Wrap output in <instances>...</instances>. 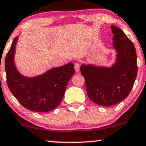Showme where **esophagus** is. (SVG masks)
<instances>
[{"label":"esophagus","mask_w":146,"mask_h":146,"mask_svg":"<svg viewBox=\"0 0 146 146\" xmlns=\"http://www.w3.org/2000/svg\"><path fill=\"white\" fill-rule=\"evenodd\" d=\"M74 68L76 72H78L80 71V64H79L78 62H76L74 64Z\"/></svg>","instance_id":"1"}]
</instances>
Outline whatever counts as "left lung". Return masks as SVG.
<instances>
[{
	"instance_id": "left-lung-1",
	"label": "left lung",
	"mask_w": 146,
	"mask_h": 146,
	"mask_svg": "<svg viewBox=\"0 0 146 146\" xmlns=\"http://www.w3.org/2000/svg\"><path fill=\"white\" fill-rule=\"evenodd\" d=\"M113 47L116 59L111 67L82 64L80 72L85 80L90 100L98 105L111 106L128 96L137 74V54L135 46L124 32L111 26Z\"/></svg>"
}]
</instances>
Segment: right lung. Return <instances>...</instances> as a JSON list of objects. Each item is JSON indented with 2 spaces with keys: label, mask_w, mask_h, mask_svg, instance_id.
Masks as SVG:
<instances>
[{
  "label": "right lung",
  "mask_w": 146,
  "mask_h": 146,
  "mask_svg": "<svg viewBox=\"0 0 146 146\" xmlns=\"http://www.w3.org/2000/svg\"><path fill=\"white\" fill-rule=\"evenodd\" d=\"M17 36L5 57L7 82L11 92L23 107L38 112L56 108L64 98L70 79L74 74L72 63L53 68L39 76L27 77L18 71L14 63Z\"/></svg>",
  "instance_id": "add662e5"
}]
</instances>
